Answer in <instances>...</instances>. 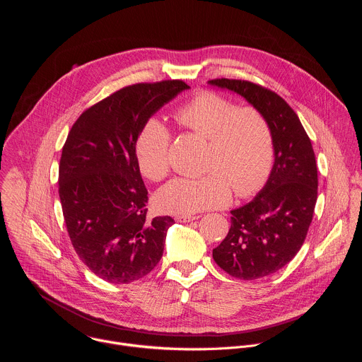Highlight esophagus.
<instances>
[{
    "label": "esophagus",
    "instance_id": "1",
    "mask_svg": "<svg viewBox=\"0 0 362 362\" xmlns=\"http://www.w3.org/2000/svg\"><path fill=\"white\" fill-rule=\"evenodd\" d=\"M199 216L196 215H177L176 221L177 222H192V221H197Z\"/></svg>",
    "mask_w": 362,
    "mask_h": 362
}]
</instances>
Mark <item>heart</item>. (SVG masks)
Masks as SVG:
<instances>
[{
	"mask_svg": "<svg viewBox=\"0 0 362 362\" xmlns=\"http://www.w3.org/2000/svg\"><path fill=\"white\" fill-rule=\"evenodd\" d=\"M185 129L208 140L204 170L200 177H177L154 197L158 209L173 215H192L223 208L230 186L238 196H250L267 183L274 162V136L267 117L253 107H239L215 91H202L176 110ZM170 132L159 120H148L140 130L134 154L141 175L153 182L170 169Z\"/></svg>",
	"mask_w": 362,
	"mask_h": 362,
	"instance_id": "obj_1",
	"label": "heart"
}]
</instances>
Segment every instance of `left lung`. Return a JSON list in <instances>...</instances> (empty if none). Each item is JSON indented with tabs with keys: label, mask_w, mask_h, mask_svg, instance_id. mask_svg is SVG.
<instances>
[{
	"label": "left lung",
	"mask_w": 362,
	"mask_h": 362,
	"mask_svg": "<svg viewBox=\"0 0 362 362\" xmlns=\"http://www.w3.org/2000/svg\"><path fill=\"white\" fill-rule=\"evenodd\" d=\"M209 84L242 95L272 129L269 179L252 202L230 211V229L214 249L215 262L230 276L259 279L289 264L306 238L318 196L315 153L299 117L276 93L246 80Z\"/></svg>",
	"instance_id": "1"
}]
</instances>
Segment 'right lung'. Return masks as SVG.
<instances>
[{
    "mask_svg": "<svg viewBox=\"0 0 362 362\" xmlns=\"http://www.w3.org/2000/svg\"><path fill=\"white\" fill-rule=\"evenodd\" d=\"M182 80L139 83L95 103L73 124L59 166V194L76 253L110 284H130L160 261L170 216L151 221L136 162L141 127L180 91Z\"/></svg>",
    "mask_w": 362,
    "mask_h": 362,
    "instance_id": "obj_1",
    "label": "right lung"
}]
</instances>
